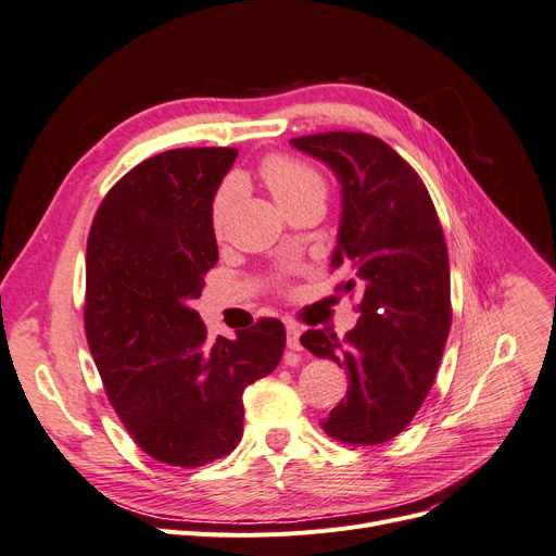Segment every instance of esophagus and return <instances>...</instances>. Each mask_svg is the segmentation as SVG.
I'll return each instance as SVG.
<instances>
[{
  "label": "esophagus",
  "instance_id": "1",
  "mask_svg": "<svg viewBox=\"0 0 556 556\" xmlns=\"http://www.w3.org/2000/svg\"><path fill=\"white\" fill-rule=\"evenodd\" d=\"M299 336H301V329L296 327V325H288V348L290 350H294V352H299L301 350V341H299Z\"/></svg>",
  "mask_w": 556,
  "mask_h": 556
}]
</instances>
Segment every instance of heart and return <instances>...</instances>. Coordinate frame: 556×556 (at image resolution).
Returning a JSON list of instances; mask_svg holds the SVG:
<instances>
[{"mask_svg":"<svg viewBox=\"0 0 556 556\" xmlns=\"http://www.w3.org/2000/svg\"><path fill=\"white\" fill-rule=\"evenodd\" d=\"M260 176L266 188L271 190L278 204L294 213L304 206H325L327 199V178L325 174L306 160L294 155H268L260 164ZM243 194V182L239 176H227L220 188L215 190L211 201V227L220 233L227 227L231 211L237 208Z\"/></svg>","mask_w":556,"mask_h":556,"instance_id":"1","label":"heart"}]
</instances>
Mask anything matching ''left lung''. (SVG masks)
<instances>
[{
    "label": "left lung",
    "mask_w": 556,
    "mask_h": 556,
    "mask_svg": "<svg viewBox=\"0 0 556 556\" xmlns=\"http://www.w3.org/2000/svg\"><path fill=\"white\" fill-rule=\"evenodd\" d=\"M292 146L325 162L341 182L343 211L331 268H348L339 290L359 292L355 329L343 339L308 329L301 345L345 368L348 392L323 429L348 445L392 441L422 406L452 323L450 264L439 215L422 178L364 131L296 137Z\"/></svg>",
    "instance_id": "1"
}]
</instances>
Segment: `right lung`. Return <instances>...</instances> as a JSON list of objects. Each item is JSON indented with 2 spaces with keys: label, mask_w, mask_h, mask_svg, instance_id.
Returning a JSON list of instances; mask_svg holds the SVG:
<instances>
[{
  "label": "right lung",
  "mask_w": 556,
  "mask_h": 556,
  "mask_svg": "<svg viewBox=\"0 0 556 556\" xmlns=\"http://www.w3.org/2000/svg\"><path fill=\"white\" fill-rule=\"evenodd\" d=\"M237 148H178L134 166L99 206L86 257V336L106 396L148 457L197 468L243 435V390L278 366L262 317L206 341L192 301L217 264L211 201Z\"/></svg>",
  "instance_id": "add662e5"
}]
</instances>
